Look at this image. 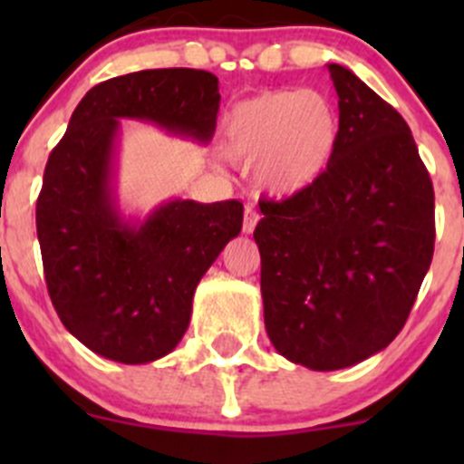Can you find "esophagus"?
Wrapping results in <instances>:
<instances>
[{
  "mask_svg": "<svg viewBox=\"0 0 464 464\" xmlns=\"http://www.w3.org/2000/svg\"><path fill=\"white\" fill-rule=\"evenodd\" d=\"M258 219H260L258 210L251 208V206H246V208H245V219H242V231H245V233H254V228H256V224H258Z\"/></svg>",
  "mask_w": 464,
  "mask_h": 464,
  "instance_id": "34e87169",
  "label": "esophagus"
}]
</instances>
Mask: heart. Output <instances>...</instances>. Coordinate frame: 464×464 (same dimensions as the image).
Segmentation results:
<instances>
[{"label":"heart","mask_w":464,"mask_h":464,"mask_svg":"<svg viewBox=\"0 0 464 464\" xmlns=\"http://www.w3.org/2000/svg\"><path fill=\"white\" fill-rule=\"evenodd\" d=\"M341 134L339 110L314 89H274L233 107L224 150L256 163L254 181L271 198H292L327 170Z\"/></svg>","instance_id":"heart-1"}]
</instances>
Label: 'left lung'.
<instances>
[{
	"label": "left lung",
	"mask_w": 464,
	"mask_h": 464,
	"mask_svg": "<svg viewBox=\"0 0 464 464\" xmlns=\"http://www.w3.org/2000/svg\"><path fill=\"white\" fill-rule=\"evenodd\" d=\"M341 134L319 179L260 202L265 327L285 359L354 366L404 327L433 258V184L409 125L350 69L327 64Z\"/></svg>",
	"instance_id": "8db88e82"
}]
</instances>
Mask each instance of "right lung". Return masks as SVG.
Segmentation results:
<instances>
[{
    "label": "right lung",
    "mask_w": 464,
    "mask_h": 464,
    "mask_svg": "<svg viewBox=\"0 0 464 464\" xmlns=\"http://www.w3.org/2000/svg\"><path fill=\"white\" fill-rule=\"evenodd\" d=\"M218 110V78L202 69L128 73L89 89L49 154L35 208L46 289L63 325L101 357L172 353L199 280L242 228L237 199H170L125 219L114 190L121 119L206 145Z\"/></svg>",
    "instance_id": "1"
}]
</instances>
